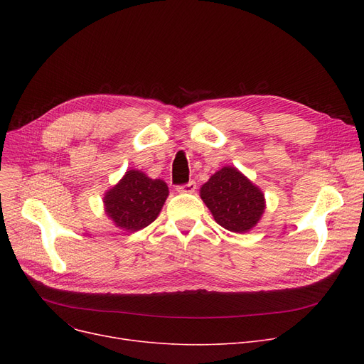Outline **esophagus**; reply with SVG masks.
I'll list each match as a JSON object with an SVG mask.
<instances>
[{
	"label": "esophagus",
	"mask_w": 364,
	"mask_h": 364,
	"mask_svg": "<svg viewBox=\"0 0 364 364\" xmlns=\"http://www.w3.org/2000/svg\"><path fill=\"white\" fill-rule=\"evenodd\" d=\"M196 190V183L195 181H188L186 184L177 186V192L178 193H193Z\"/></svg>",
	"instance_id": "1"
}]
</instances>
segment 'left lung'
Instances as JSON below:
<instances>
[{"label": "left lung", "mask_w": 364, "mask_h": 364, "mask_svg": "<svg viewBox=\"0 0 364 364\" xmlns=\"http://www.w3.org/2000/svg\"><path fill=\"white\" fill-rule=\"evenodd\" d=\"M200 198L214 220L235 233L250 232L265 209L261 190L233 166H224L211 176L200 187Z\"/></svg>", "instance_id": "1"}]
</instances>
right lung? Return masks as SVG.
<instances>
[{
	"label": "right lung",
	"instance_id": "right-lung-1",
	"mask_svg": "<svg viewBox=\"0 0 364 364\" xmlns=\"http://www.w3.org/2000/svg\"><path fill=\"white\" fill-rule=\"evenodd\" d=\"M168 193L165 181L129 169L117 186L107 190L103 202L114 225L127 232H139L158 218Z\"/></svg>",
	"mask_w": 364,
	"mask_h": 364
}]
</instances>
